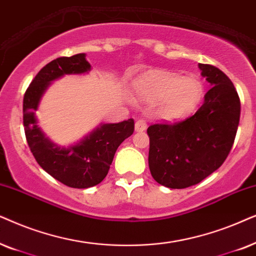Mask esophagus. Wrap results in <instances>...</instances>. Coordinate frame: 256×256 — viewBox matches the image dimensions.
<instances>
[{
	"mask_svg": "<svg viewBox=\"0 0 256 256\" xmlns=\"http://www.w3.org/2000/svg\"><path fill=\"white\" fill-rule=\"evenodd\" d=\"M146 128H148V124H146V122L144 119H139V120L136 122V125H134V130L137 132H142L146 130Z\"/></svg>",
	"mask_w": 256,
	"mask_h": 256,
	"instance_id": "34e87169",
	"label": "esophagus"
}]
</instances>
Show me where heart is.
Here are the masks:
<instances>
[{
    "label": "heart",
    "mask_w": 256,
    "mask_h": 256,
    "mask_svg": "<svg viewBox=\"0 0 256 256\" xmlns=\"http://www.w3.org/2000/svg\"><path fill=\"white\" fill-rule=\"evenodd\" d=\"M140 100L148 103L160 102L158 112L168 120H179L196 110L204 97V84L196 77L166 70H154L144 74L134 84Z\"/></svg>",
    "instance_id": "heart-1"
}]
</instances>
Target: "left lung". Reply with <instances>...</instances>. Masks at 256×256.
Here are the masks:
<instances>
[{
	"label": "left lung",
	"instance_id": "1",
	"mask_svg": "<svg viewBox=\"0 0 256 256\" xmlns=\"http://www.w3.org/2000/svg\"><path fill=\"white\" fill-rule=\"evenodd\" d=\"M210 84L192 117L176 124H153L148 166L153 179L168 188L196 185L222 165L233 146L240 120V100L222 71L199 63Z\"/></svg>",
	"mask_w": 256,
	"mask_h": 256
}]
</instances>
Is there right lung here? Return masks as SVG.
Masks as SVG:
<instances>
[{
  "mask_svg": "<svg viewBox=\"0 0 256 256\" xmlns=\"http://www.w3.org/2000/svg\"><path fill=\"white\" fill-rule=\"evenodd\" d=\"M85 54L60 57L40 70L23 98V125L30 151L46 173L72 188L96 186L106 176L118 146L134 134V120L106 122L74 145L62 146L46 137L37 124L35 111L54 80L66 74H88L91 70Z\"/></svg>",
  "mask_w": 256,
  "mask_h": 256,
  "instance_id": "obj_1",
  "label": "right lung"
}]
</instances>
